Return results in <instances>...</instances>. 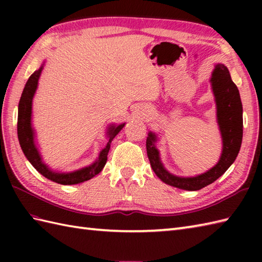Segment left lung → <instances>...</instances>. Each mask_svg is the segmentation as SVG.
Here are the masks:
<instances>
[{
  "label": "left lung",
  "mask_w": 262,
  "mask_h": 262,
  "mask_svg": "<svg viewBox=\"0 0 262 262\" xmlns=\"http://www.w3.org/2000/svg\"><path fill=\"white\" fill-rule=\"evenodd\" d=\"M211 91L216 103V119L222 136V154L213 168L194 177H179L170 173L161 161L160 152L155 146L158 134L148 132L146 140L147 157L154 173L164 183L183 190L194 191L213 183L225 173L240 152L243 136L242 102L237 86L232 81L230 72L224 64L217 63L210 77Z\"/></svg>",
  "instance_id": "left-lung-1"
}]
</instances>
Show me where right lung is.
Instances as JSON below:
<instances>
[{"instance_id": "right-lung-1", "label": "right lung", "mask_w": 262, "mask_h": 262, "mask_svg": "<svg viewBox=\"0 0 262 262\" xmlns=\"http://www.w3.org/2000/svg\"><path fill=\"white\" fill-rule=\"evenodd\" d=\"M45 62L41 64L40 68L33 72L28 79L24 91H22L19 105H18V138L22 152L26 155L27 160L35 168L39 173L42 174L47 179L52 180L59 185H76L92 179L93 177L99 174L107 163V157L110 149V144L113 142L116 135L124 128L126 122L116 125L110 124L108 126L107 145L99 153L98 159L90 165L72 172H58L52 170L43 162L41 154L36 144V133L32 127V99L38 88L39 77L41 75Z\"/></svg>"}]
</instances>
